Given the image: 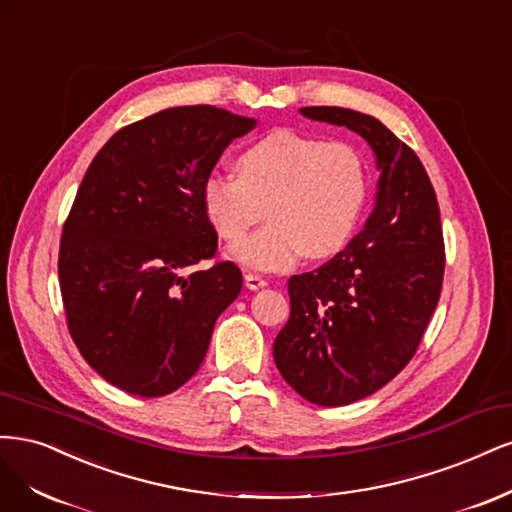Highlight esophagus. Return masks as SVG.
Listing matches in <instances>:
<instances>
[{
    "mask_svg": "<svg viewBox=\"0 0 512 512\" xmlns=\"http://www.w3.org/2000/svg\"><path fill=\"white\" fill-rule=\"evenodd\" d=\"M244 285L255 291V289L266 287V285H268V278H266V276H261V274H253V272H249V274H244Z\"/></svg>",
    "mask_w": 512,
    "mask_h": 512,
    "instance_id": "1",
    "label": "esophagus"
}]
</instances>
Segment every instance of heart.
Masks as SVG:
<instances>
[{"mask_svg": "<svg viewBox=\"0 0 512 512\" xmlns=\"http://www.w3.org/2000/svg\"><path fill=\"white\" fill-rule=\"evenodd\" d=\"M236 174H210L202 187L206 217L223 240L242 238L268 214V223L229 249L251 270H287L306 253L338 255L351 242L368 202V168L342 140L274 129L246 144Z\"/></svg>", "mask_w": 512, "mask_h": 512, "instance_id": "1", "label": "heart"}]
</instances>
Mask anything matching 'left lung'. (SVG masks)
I'll return each mask as SVG.
<instances>
[{"label":"left lung","instance_id":"left-lung-1","mask_svg":"<svg viewBox=\"0 0 512 512\" xmlns=\"http://www.w3.org/2000/svg\"><path fill=\"white\" fill-rule=\"evenodd\" d=\"M302 114L357 131L383 170L364 232L289 278L291 315L274 340L276 368L304 400L346 406L385 387L419 349L442 291L440 208L415 151L381 121L336 106Z\"/></svg>","mask_w":512,"mask_h":512}]
</instances>
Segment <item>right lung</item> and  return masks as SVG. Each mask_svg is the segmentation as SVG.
<instances>
[{"mask_svg": "<svg viewBox=\"0 0 512 512\" xmlns=\"http://www.w3.org/2000/svg\"><path fill=\"white\" fill-rule=\"evenodd\" d=\"M253 119L180 106L119 129L82 178L59 242L70 336L104 381L138 398L183 387L202 366L214 323L242 289L217 255L204 180Z\"/></svg>", "mask_w": 512, "mask_h": 512, "instance_id": "1", "label": "right lung"}]
</instances>
